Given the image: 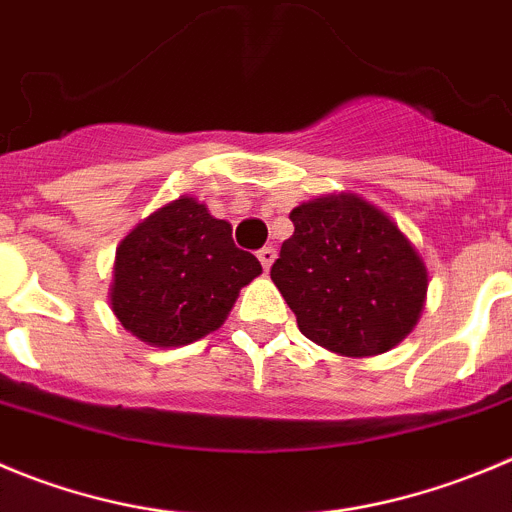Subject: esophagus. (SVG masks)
<instances>
[{
  "label": "esophagus",
  "instance_id": "1",
  "mask_svg": "<svg viewBox=\"0 0 512 512\" xmlns=\"http://www.w3.org/2000/svg\"><path fill=\"white\" fill-rule=\"evenodd\" d=\"M275 255H278V252H275V247H272V245H265L260 252H257V257H260V262H262V267H265V272L270 270V265H272V262H275Z\"/></svg>",
  "mask_w": 512,
  "mask_h": 512
}]
</instances>
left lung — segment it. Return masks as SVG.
I'll list each match as a JSON object with an SVG mask.
<instances>
[{
    "instance_id": "obj_1",
    "label": "left lung",
    "mask_w": 512,
    "mask_h": 512,
    "mask_svg": "<svg viewBox=\"0 0 512 512\" xmlns=\"http://www.w3.org/2000/svg\"><path fill=\"white\" fill-rule=\"evenodd\" d=\"M270 278L305 338L341 356H376L422 313L427 267L394 222L356 194L305 202Z\"/></svg>"
}]
</instances>
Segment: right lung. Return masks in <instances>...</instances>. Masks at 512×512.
I'll return each mask as SVG.
<instances>
[{
  "label": "right lung",
  "instance_id": "obj_1",
  "mask_svg": "<svg viewBox=\"0 0 512 512\" xmlns=\"http://www.w3.org/2000/svg\"><path fill=\"white\" fill-rule=\"evenodd\" d=\"M262 272L232 227L197 199L181 197L138 224L113 265L111 308L151 346H186L219 328L240 288Z\"/></svg>",
  "mask_w": 512,
  "mask_h": 512
}]
</instances>
